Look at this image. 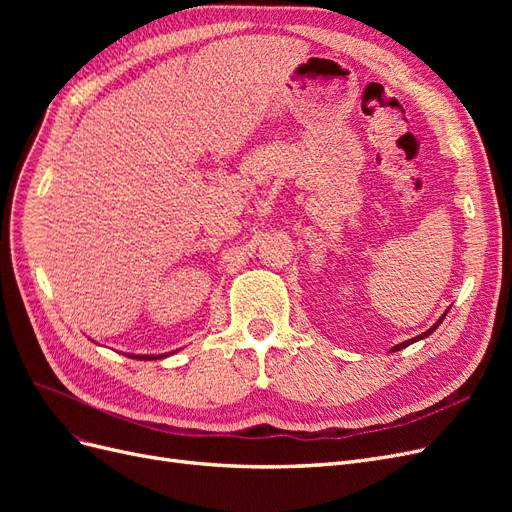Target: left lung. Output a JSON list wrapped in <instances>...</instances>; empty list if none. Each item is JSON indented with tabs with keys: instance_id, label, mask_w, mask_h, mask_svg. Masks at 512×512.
<instances>
[{
	"instance_id": "left-lung-1",
	"label": "left lung",
	"mask_w": 512,
	"mask_h": 512,
	"mask_svg": "<svg viewBox=\"0 0 512 512\" xmlns=\"http://www.w3.org/2000/svg\"><path fill=\"white\" fill-rule=\"evenodd\" d=\"M448 309H451V307H448ZM448 309H446V312H448ZM446 312L438 318V322L436 324H433V327L431 329H427L425 333H421V335H416V337H412V339H408V342H401V344H397V346H393L391 348V352H397V350H401V348H408L410 344H414V342H418V339H425V337H429L433 331H436L438 327H440V324H442V320H444V316H446Z\"/></svg>"
}]
</instances>
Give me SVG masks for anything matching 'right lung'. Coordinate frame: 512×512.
<instances>
[{
    "label": "right lung",
    "mask_w": 512,
    "mask_h": 512,
    "mask_svg": "<svg viewBox=\"0 0 512 512\" xmlns=\"http://www.w3.org/2000/svg\"><path fill=\"white\" fill-rule=\"evenodd\" d=\"M173 354V352H166V354H128L130 359H138V361H158V359H164V356Z\"/></svg>",
    "instance_id": "add662e5"
}]
</instances>
